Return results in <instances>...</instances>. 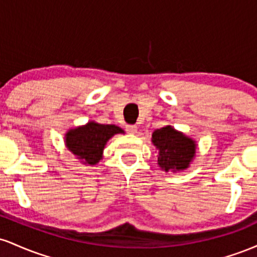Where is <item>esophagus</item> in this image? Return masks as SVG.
Instances as JSON below:
<instances>
[{
    "label": "esophagus",
    "instance_id": "1",
    "mask_svg": "<svg viewBox=\"0 0 257 257\" xmlns=\"http://www.w3.org/2000/svg\"><path fill=\"white\" fill-rule=\"evenodd\" d=\"M125 131L129 133V134H135L138 131V126L135 124H128L125 126Z\"/></svg>",
    "mask_w": 257,
    "mask_h": 257
}]
</instances>
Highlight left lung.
I'll return each instance as SVG.
<instances>
[{
  "mask_svg": "<svg viewBox=\"0 0 257 257\" xmlns=\"http://www.w3.org/2000/svg\"><path fill=\"white\" fill-rule=\"evenodd\" d=\"M152 143L159 150V167L166 172L186 169L196 153L192 139L176 132L170 125L153 132Z\"/></svg>",
  "mask_w": 257,
  "mask_h": 257,
  "instance_id": "left-lung-1",
  "label": "left lung"
}]
</instances>
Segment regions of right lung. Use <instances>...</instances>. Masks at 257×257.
<instances>
[{"mask_svg": "<svg viewBox=\"0 0 257 257\" xmlns=\"http://www.w3.org/2000/svg\"><path fill=\"white\" fill-rule=\"evenodd\" d=\"M118 133L123 131L117 125L90 122L67 133L66 146L73 155L83 159L85 164H95L102 157V150L108 139Z\"/></svg>", "mask_w": 257, "mask_h": 257, "instance_id": "add662e5", "label": "right lung"}]
</instances>
